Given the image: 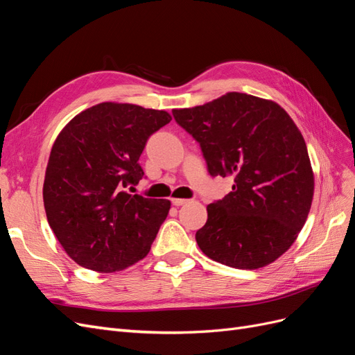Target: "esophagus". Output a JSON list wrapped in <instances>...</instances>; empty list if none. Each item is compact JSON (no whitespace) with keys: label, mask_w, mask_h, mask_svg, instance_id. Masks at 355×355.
<instances>
[{"label":"esophagus","mask_w":355,"mask_h":355,"mask_svg":"<svg viewBox=\"0 0 355 355\" xmlns=\"http://www.w3.org/2000/svg\"><path fill=\"white\" fill-rule=\"evenodd\" d=\"M188 202V200H185V198H171V204H173V206H184V204H187Z\"/></svg>","instance_id":"obj_1"}]
</instances>
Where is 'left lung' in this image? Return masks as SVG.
<instances>
[{
    "instance_id": "obj_1",
    "label": "left lung",
    "mask_w": 355,
    "mask_h": 355,
    "mask_svg": "<svg viewBox=\"0 0 355 355\" xmlns=\"http://www.w3.org/2000/svg\"><path fill=\"white\" fill-rule=\"evenodd\" d=\"M173 115L200 144L209 173L234 178L230 194L207 206L196 234L201 252L237 270L277 261L297 239L314 196L295 121L278 103L239 92Z\"/></svg>"
}]
</instances>
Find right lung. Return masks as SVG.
I'll return each instance as SVG.
<instances>
[{
    "mask_svg": "<svg viewBox=\"0 0 355 355\" xmlns=\"http://www.w3.org/2000/svg\"><path fill=\"white\" fill-rule=\"evenodd\" d=\"M171 121L166 111L102 102L75 115L53 144L42 198L50 228L78 265L115 272L151 250L168 200L124 191L144 178L148 137Z\"/></svg>",
    "mask_w": 355,
    "mask_h": 355,
    "instance_id": "right-lung-1",
    "label": "right lung"
}]
</instances>
